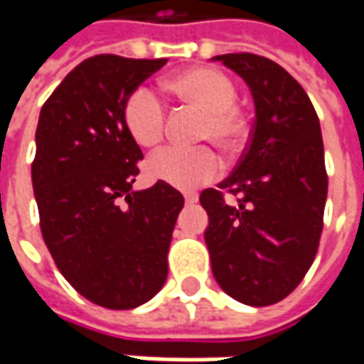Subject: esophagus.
<instances>
[{"label": "esophagus", "mask_w": 364, "mask_h": 364, "mask_svg": "<svg viewBox=\"0 0 364 364\" xmlns=\"http://www.w3.org/2000/svg\"><path fill=\"white\" fill-rule=\"evenodd\" d=\"M184 200H186V204H194L196 200H198V196H196V194H186V196H184Z\"/></svg>", "instance_id": "34e87169"}]
</instances>
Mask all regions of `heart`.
I'll use <instances>...</instances> for the list:
<instances>
[{
  "instance_id": "heart-1",
  "label": "heart",
  "mask_w": 364,
  "mask_h": 364,
  "mask_svg": "<svg viewBox=\"0 0 364 364\" xmlns=\"http://www.w3.org/2000/svg\"><path fill=\"white\" fill-rule=\"evenodd\" d=\"M164 91L180 103L203 111L196 137L210 141L227 156L237 154L249 133V117L237 105V85L227 73L215 66H192L164 82ZM123 127L141 147L156 146L166 132V107L156 92L139 87L125 99L121 109ZM220 161L208 147L168 146L151 154L146 174L180 190H192L215 180Z\"/></svg>"
}]
</instances>
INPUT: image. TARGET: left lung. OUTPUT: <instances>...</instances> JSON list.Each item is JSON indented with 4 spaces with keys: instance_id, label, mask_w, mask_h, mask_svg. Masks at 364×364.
Returning a JSON list of instances; mask_svg holds the SVG:
<instances>
[{
    "instance_id": "1",
    "label": "left lung",
    "mask_w": 364,
    "mask_h": 364,
    "mask_svg": "<svg viewBox=\"0 0 364 364\" xmlns=\"http://www.w3.org/2000/svg\"><path fill=\"white\" fill-rule=\"evenodd\" d=\"M215 60L249 85L255 123L232 174L200 194L204 241L218 286L247 306H272L298 287L320 243L328 194L320 121L277 63L251 52Z\"/></svg>"
}]
</instances>
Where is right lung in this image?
Instances as JSON below:
<instances>
[{"label": "right lung", "instance_id": "obj_1", "mask_svg": "<svg viewBox=\"0 0 364 364\" xmlns=\"http://www.w3.org/2000/svg\"><path fill=\"white\" fill-rule=\"evenodd\" d=\"M166 58L99 54L73 68L40 111L32 186L44 243L87 300L132 310L168 277V249L184 198L166 182L133 190L144 160L121 109Z\"/></svg>", "mask_w": 364, "mask_h": 364}]
</instances>
